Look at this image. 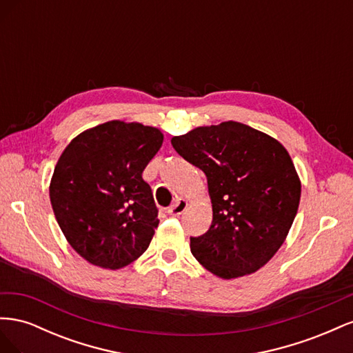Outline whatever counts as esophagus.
I'll return each instance as SVG.
<instances>
[{
  "mask_svg": "<svg viewBox=\"0 0 353 353\" xmlns=\"http://www.w3.org/2000/svg\"><path fill=\"white\" fill-rule=\"evenodd\" d=\"M187 208H188V200L178 199L175 201V205H172V206L168 209V212L170 213V215L178 216V215H181V213H184L187 210Z\"/></svg>",
  "mask_w": 353,
  "mask_h": 353,
  "instance_id": "1",
  "label": "esophagus"
}]
</instances>
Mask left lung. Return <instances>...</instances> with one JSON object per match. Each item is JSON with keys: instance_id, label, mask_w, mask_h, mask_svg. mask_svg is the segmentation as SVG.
<instances>
[{"instance_id": "left-lung-1", "label": "left lung", "mask_w": 353, "mask_h": 353, "mask_svg": "<svg viewBox=\"0 0 353 353\" xmlns=\"http://www.w3.org/2000/svg\"><path fill=\"white\" fill-rule=\"evenodd\" d=\"M170 143L208 178L213 219L208 232L190 239L191 253L223 280L261 270L281 248L301 201L284 145L234 121L194 128Z\"/></svg>"}]
</instances>
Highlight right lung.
<instances>
[{"instance_id": "right-lung-1", "label": "right lung", "mask_w": 353, "mask_h": 353, "mask_svg": "<svg viewBox=\"0 0 353 353\" xmlns=\"http://www.w3.org/2000/svg\"><path fill=\"white\" fill-rule=\"evenodd\" d=\"M162 143L157 128L110 121L83 131L61 153L50 200L66 240L85 261L121 270L147 250L159 218L143 170Z\"/></svg>"}]
</instances>
